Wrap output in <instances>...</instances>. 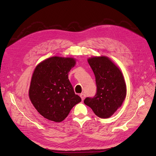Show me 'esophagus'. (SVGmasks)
Segmentation results:
<instances>
[{
  "mask_svg": "<svg viewBox=\"0 0 156 156\" xmlns=\"http://www.w3.org/2000/svg\"><path fill=\"white\" fill-rule=\"evenodd\" d=\"M80 97L81 98L82 101H83L84 100V98H85V97H86V95L84 94H80Z\"/></svg>",
  "mask_w": 156,
  "mask_h": 156,
  "instance_id": "esophagus-1",
  "label": "esophagus"
}]
</instances>
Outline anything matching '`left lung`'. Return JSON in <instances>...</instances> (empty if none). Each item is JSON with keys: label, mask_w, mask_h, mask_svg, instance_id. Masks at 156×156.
<instances>
[{"label": "left lung", "mask_w": 156, "mask_h": 156, "mask_svg": "<svg viewBox=\"0 0 156 156\" xmlns=\"http://www.w3.org/2000/svg\"><path fill=\"white\" fill-rule=\"evenodd\" d=\"M87 60L95 75L97 92L94 98H87L84 103L98 117L108 119L122 106L126 98L123 73L107 56H92Z\"/></svg>", "instance_id": "obj_1"}]
</instances>
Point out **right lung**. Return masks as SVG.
Returning a JSON list of instances; mask_svg holds the SVG:
<instances>
[{
  "label": "right lung",
  "mask_w": 156,
  "mask_h": 156,
  "mask_svg": "<svg viewBox=\"0 0 156 156\" xmlns=\"http://www.w3.org/2000/svg\"><path fill=\"white\" fill-rule=\"evenodd\" d=\"M75 64L73 58L55 56L43 60L35 68L29 96L37 111L45 119L62 122L81 102L68 79L69 71Z\"/></svg>",
  "instance_id": "add662e5"
}]
</instances>
